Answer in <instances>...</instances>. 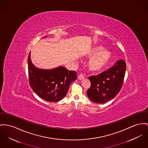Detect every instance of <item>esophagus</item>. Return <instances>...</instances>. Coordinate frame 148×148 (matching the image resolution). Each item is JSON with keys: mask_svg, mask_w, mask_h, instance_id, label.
<instances>
[{"mask_svg": "<svg viewBox=\"0 0 148 148\" xmlns=\"http://www.w3.org/2000/svg\"><path fill=\"white\" fill-rule=\"evenodd\" d=\"M78 79H80V80L84 79V75H83V74H80V75H79V76H78Z\"/></svg>", "mask_w": 148, "mask_h": 148, "instance_id": "1", "label": "esophagus"}]
</instances>
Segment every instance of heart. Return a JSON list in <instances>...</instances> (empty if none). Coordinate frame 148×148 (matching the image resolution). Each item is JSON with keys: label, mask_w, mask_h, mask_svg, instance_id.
<instances>
[{"label": "heart", "mask_w": 148, "mask_h": 148, "mask_svg": "<svg viewBox=\"0 0 148 148\" xmlns=\"http://www.w3.org/2000/svg\"><path fill=\"white\" fill-rule=\"evenodd\" d=\"M86 56L91 58L88 63V67L92 72L102 71L108 64L112 58L111 53L104 50L102 47H97L90 50Z\"/></svg>", "instance_id": "obj_1"}]
</instances>
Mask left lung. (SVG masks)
<instances>
[{
    "label": "left lung",
    "mask_w": 148,
    "mask_h": 148,
    "mask_svg": "<svg viewBox=\"0 0 148 148\" xmlns=\"http://www.w3.org/2000/svg\"><path fill=\"white\" fill-rule=\"evenodd\" d=\"M126 70V62L120 59L113 67L97 76L89 77L91 86L87 91V95L90 100L102 104L114 98L122 86Z\"/></svg>",
    "instance_id": "left-lung-1"
}]
</instances>
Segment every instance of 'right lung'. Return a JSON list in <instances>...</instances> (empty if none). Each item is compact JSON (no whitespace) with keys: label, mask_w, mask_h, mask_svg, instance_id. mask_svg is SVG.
Masks as SVG:
<instances>
[{"label":"right lung","mask_w":148,"mask_h":148,"mask_svg":"<svg viewBox=\"0 0 148 148\" xmlns=\"http://www.w3.org/2000/svg\"><path fill=\"white\" fill-rule=\"evenodd\" d=\"M27 63L30 86L38 96L47 101L56 102L64 98L70 84L77 79L76 72L63 66L50 69L36 67L31 61V51Z\"/></svg>","instance_id":"1"}]
</instances>
